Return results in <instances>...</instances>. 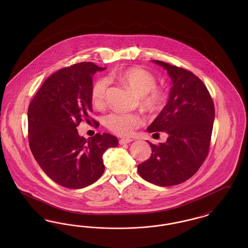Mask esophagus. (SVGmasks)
<instances>
[{
	"label": "esophagus",
	"mask_w": 248,
	"mask_h": 248,
	"mask_svg": "<svg viewBox=\"0 0 248 248\" xmlns=\"http://www.w3.org/2000/svg\"><path fill=\"white\" fill-rule=\"evenodd\" d=\"M132 141H133V140H130V139H122V140H120L119 143L121 145H124V144H128V143Z\"/></svg>",
	"instance_id": "esophagus-1"
}]
</instances>
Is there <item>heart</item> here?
I'll return each instance as SVG.
<instances>
[{"mask_svg":"<svg viewBox=\"0 0 248 248\" xmlns=\"http://www.w3.org/2000/svg\"><path fill=\"white\" fill-rule=\"evenodd\" d=\"M116 77L140 96L143 108L149 110H155L164 104L165 93L162 89L155 86L156 78L151 71L140 67H131L119 71ZM107 87L106 78H100L94 83L91 97L95 106H102L104 104ZM142 122L139 114L123 112H111L104 120L107 128L121 137L132 135L135 129L141 125Z\"/></svg>","mask_w":248,"mask_h":248,"instance_id":"1","label":"heart"}]
</instances>
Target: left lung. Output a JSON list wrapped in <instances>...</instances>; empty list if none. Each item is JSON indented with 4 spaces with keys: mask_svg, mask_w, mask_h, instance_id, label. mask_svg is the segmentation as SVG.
<instances>
[{
    "mask_svg": "<svg viewBox=\"0 0 248 248\" xmlns=\"http://www.w3.org/2000/svg\"><path fill=\"white\" fill-rule=\"evenodd\" d=\"M172 80L169 98L163 110L147 128L165 132V143H150L151 157L138 165L145 180L161 187L180 184L192 177L205 160L210 146L215 107L206 86L191 71L160 60Z\"/></svg>",
    "mask_w": 248,
    "mask_h": 248,
    "instance_id": "obj_1",
    "label": "left lung"
}]
</instances>
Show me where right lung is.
<instances>
[{"label":"right lung","mask_w":248,"mask_h":248,"mask_svg":"<svg viewBox=\"0 0 248 248\" xmlns=\"http://www.w3.org/2000/svg\"><path fill=\"white\" fill-rule=\"evenodd\" d=\"M105 69L92 62L61 69L45 81L29 106L31 151L48 177L69 189L95 182L105 170L102 155L118 145L110 134L85 140L76 128L83 120L89 121L92 78Z\"/></svg>","instance_id":"right-lung-1"}]
</instances>
